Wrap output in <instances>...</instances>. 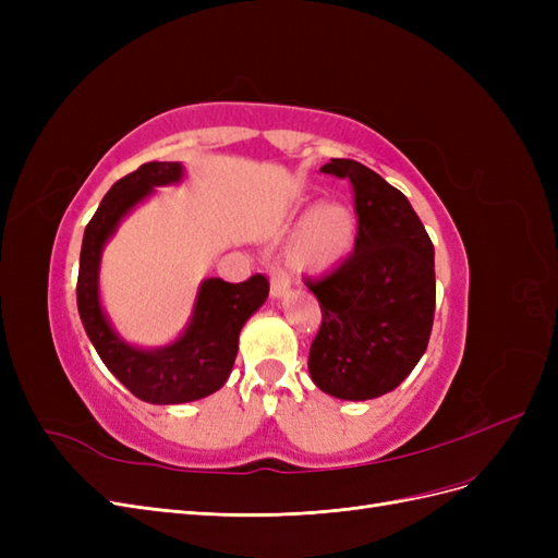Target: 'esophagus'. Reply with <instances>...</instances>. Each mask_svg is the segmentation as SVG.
<instances>
[{"instance_id":"esophagus-1","label":"esophagus","mask_w":558,"mask_h":558,"mask_svg":"<svg viewBox=\"0 0 558 558\" xmlns=\"http://www.w3.org/2000/svg\"><path fill=\"white\" fill-rule=\"evenodd\" d=\"M291 281H293V277H291L289 269L281 267V265L275 267L272 269V298H281V295L289 293Z\"/></svg>"}]
</instances>
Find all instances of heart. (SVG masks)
I'll use <instances>...</instances> for the list:
<instances>
[{
  "mask_svg": "<svg viewBox=\"0 0 558 558\" xmlns=\"http://www.w3.org/2000/svg\"><path fill=\"white\" fill-rule=\"evenodd\" d=\"M356 238V218L340 202L318 205L300 232L298 260L307 269H326L340 260Z\"/></svg>",
  "mask_w": 558,
  "mask_h": 558,
  "instance_id": "b5f03b06",
  "label": "heart"
}]
</instances>
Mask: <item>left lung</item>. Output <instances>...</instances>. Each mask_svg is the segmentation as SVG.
Listing matches in <instances>:
<instances>
[{"label": "left lung", "instance_id": "obj_1", "mask_svg": "<svg viewBox=\"0 0 558 558\" xmlns=\"http://www.w3.org/2000/svg\"><path fill=\"white\" fill-rule=\"evenodd\" d=\"M320 172L349 179L359 226L347 260L305 279L320 305L310 375L335 398L373 400L393 391L428 347L433 242L408 197L369 167L330 158Z\"/></svg>", "mask_w": 558, "mask_h": 558}]
</instances>
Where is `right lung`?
I'll use <instances>...</instances> for the list:
<instances>
[{
  "instance_id": "right-lung-1",
  "label": "right lung",
  "mask_w": 558,
  "mask_h": 558,
  "mask_svg": "<svg viewBox=\"0 0 558 558\" xmlns=\"http://www.w3.org/2000/svg\"><path fill=\"white\" fill-rule=\"evenodd\" d=\"M179 179V162L154 160L116 181L86 226L76 281L78 314L99 359L130 393L154 404L191 402L218 391L238 356L242 326L269 293L265 275H253L240 283L207 279L197 295L195 316L181 340L158 351H142L118 340L97 298L99 253L118 221L154 191V185Z\"/></svg>"
}]
</instances>
